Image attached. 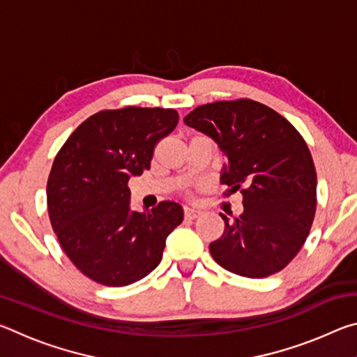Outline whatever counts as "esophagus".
Here are the masks:
<instances>
[{
  "instance_id": "obj_1",
  "label": "esophagus",
  "mask_w": 357,
  "mask_h": 357,
  "mask_svg": "<svg viewBox=\"0 0 357 357\" xmlns=\"http://www.w3.org/2000/svg\"><path fill=\"white\" fill-rule=\"evenodd\" d=\"M184 214H185V217H189V219H197V217L202 214V209L200 208H193V206H185Z\"/></svg>"
}]
</instances>
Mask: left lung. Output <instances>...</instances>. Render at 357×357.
Here are the masks:
<instances>
[{"label": "left lung", "instance_id": "left-lung-1", "mask_svg": "<svg viewBox=\"0 0 357 357\" xmlns=\"http://www.w3.org/2000/svg\"><path fill=\"white\" fill-rule=\"evenodd\" d=\"M227 157L220 183L241 189L243 214L209 244L229 273L263 279L282 271L309 236L317 209V172L304 138L288 121L250 99L197 107L184 118Z\"/></svg>", "mask_w": 357, "mask_h": 357}]
</instances>
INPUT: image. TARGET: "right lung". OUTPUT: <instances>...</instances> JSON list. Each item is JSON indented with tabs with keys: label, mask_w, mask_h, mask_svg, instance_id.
<instances>
[{
	"label": "right lung",
	"mask_w": 357,
	"mask_h": 357,
	"mask_svg": "<svg viewBox=\"0 0 357 357\" xmlns=\"http://www.w3.org/2000/svg\"><path fill=\"white\" fill-rule=\"evenodd\" d=\"M172 108L104 110L59 149L47 183L52 227L69 259L107 287L142 280L159 266L165 241L184 219L179 203L130 209L132 176L149 170L155 143L176 128Z\"/></svg>",
	"instance_id": "1"
}]
</instances>
